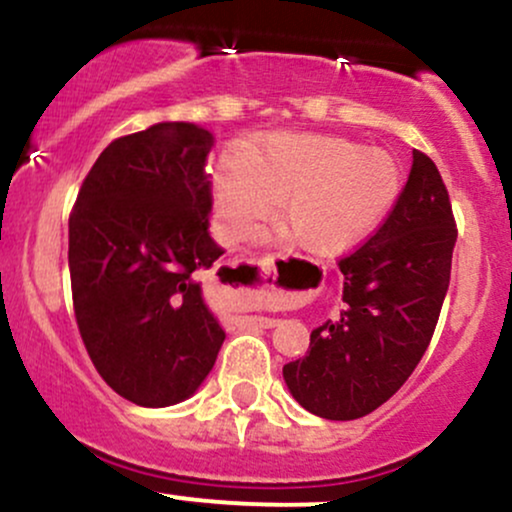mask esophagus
Instances as JSON below:
<instances>
[{"label":"esophagus","mask_w":512,"mask_h":512,"mask_svg":"<svg viewBox=\"0 0 512 512\" xmlns=\"http://www.w3.org/2000/svg\"><path fill=\"white\" fill-rule=\"evenodd\" d=\"M250 264H252V274L257 276V281H260L262 286H274V281H276L274 260H269V257H262V260H255ZM240 325H243V327H264V330H269V327L276 325V320H274V317H262V315H245V317H240Z\"/></svg>","instance_id":"esophagus-1"}]
</instances>
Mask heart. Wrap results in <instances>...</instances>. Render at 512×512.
Segmentation results:
<instances>
[{
  "instance_id": "b5f03b06",
  "label": "heart",
  "mask_w": 512,
  "mask_h": 512,
  "mask_svg": "<svg viewBox=\"0 0 512 512\" xmlns=\"http://www.w3.org/2000/svg\"><path fill=\"white\" fill-rule=\"evenodd\" d=\"M404 170L383 149L330 134L274 132L243 144L211 180L223 236L245 238L276 216L303 250L337 255L368 238L392 214Z\"/></svg>"
}]
</instances>
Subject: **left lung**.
<instances>
[{
	"instance_id": "8db88e82",
	"label": "left lung",
	"mask_w": 512,
	"mask_h": 512,
	"mask_svg": "<svg viewBox=\"0 0 512 512\" xmlns=\"http://www.w3.org/2000/svg\"><path fill=\"white\" fill-rule=\"evenodd\" d=\"M457 228L436 163L414 151L399 202L375 236L339 260L344 308L284 366L310 414L361 419L407 383L426 354L450 284Z\"/></svg>"
}]
</instances>
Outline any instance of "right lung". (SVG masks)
<instances>
[{"instance_id":"add662e5","label":"right lung","mask_w":512,"mask_h":512,"mask_svg":"<svg viewBox=\"0 0 512 512\" xmlns=\"http://www.w3.org/2000/svg\"><path fill=\"white\" fill-rule=\"evenodd\" d=\"M211 146L190 122L115 139L69 216L81 339L105 383L139 407L195 395L226 339L199 281L223 255L209 236Z\"/></svg>"}]
</instances>
